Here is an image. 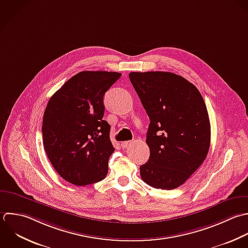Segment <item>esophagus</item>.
<instances>
[{
    "instance_id": "34e87169",
    "label": "esophagus",
    "mask_w": 248,
    "mask_h": 248,
    "mask_svg": "<svg viewBox=\"0 0 248 248\" xmlns=\"http://www.w3.org/2000/svg\"><path fill=\"white\" fill-rule=\"evenodd\" d=\"M132 144V141H126V142H123L122 143V148L123 149H126L127 147H129Z\"/></svg>"
}]
</instances>
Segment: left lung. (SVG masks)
I'll list each match as a JSON object with an SVG mask.
<instances>
[{
	"label": "left lung",
	"mask_w": 248,
	"mask_h": 248,
	"mask_svg": "<svg viewBox=\"0 0 248 248\" xmlns=\"http://www.w3.org/2000/svg\"><path fill=\"white\" fill-rule=\"evenodd\" d=\"M149 118L148 162L141 179L157 189L181 186L200 167L209 153L211 124L198 89L172 72H130Z\"/></svg>",
	"instance_id": "obj_1"
}]
</instances>
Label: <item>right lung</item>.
Segmentation results:
<instances>
[{
  "instance_id": "obj_1",
  "label": "right lung",
  "mask_w": 248,
  "mask_h": 248,
  "mask_svg": "<svg viewBox=\"0 0 248 248\" xmlns=\"http://www.w3.org/2000/svg\"><path fill=\"white\" fill-rule=\"evenodd\" d=\"M112 71H81L49 99L42 123L46 155L57 173L74 186L105 179L115 151L104 121V93L121 77Z\"/></svg>"
}]
</instances>
